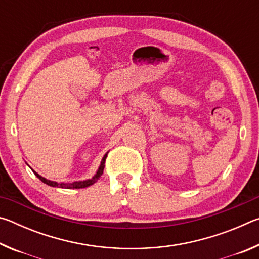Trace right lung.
<instances>
[{"label":"right lung","mask_w":259,"mask_h":259,"mask_svg":"<svg viewBox=\"0 0 259 259\" xmlns=\"http://www.w3.org/2000/svg\"><path fill=\"white\" fill-rule=\"evenodd\" d=\"M107 157V153L106 154L104 155V157L102 159V162H100V165L99 168L97 170V172H96L95 176L93 178L90 179H87V181H80V182H73V183H69V184H64V183H57V182H52V181H49V179H47L45 177H42L38 175L37 172H35L33 170V172L35 174V176H36L38 179H40L41 182H43L45 184H47V185L49 186H52V187H61V188H84V187H88L90 185H93V184H95L96 182L98 181L99 177L102 176L103 175V171H104V168H105V160H106Z\"/></svg>","instance_id":"right-lung-1"}]
</instances>
